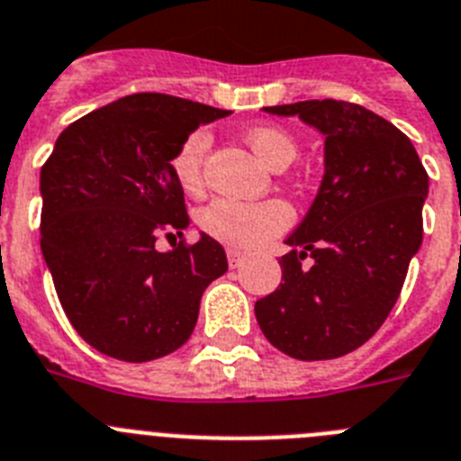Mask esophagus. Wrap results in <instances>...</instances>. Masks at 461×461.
Returning <instances> with one entry per match:
<instances>
[{"label": "esophagus", "instance_id": "esophagus-1", "mask_svg": "<svg viewBox=\"0 0 461 461\" xmlns=\"http://www.w3.org/2000/svg\"><path fill=\"white\" fill-rule=\"evenodd\" d=\"M227 259H230L231 269H239V267L243 264V259H246V255H243L241 250H234V248H230V250H227Z\"/></svg>", "mask_w": 461, "mask_h": 461}]
</instances>
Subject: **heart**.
Listing matches in <instances>:
<instances>
[{"label": "heart", "mask_w": 461, "mask_h": 461, "mask_svg": "<svg viewBox=\"0 0 461 461\" xmlns=\"http://www.w3.org/2000/svg\"><path fill=\"white\" fill-rule=\"evenodd\" d=\"M246 141L271 169H285L299 153L294 136L276 125L250 127L246 131ZM208 148H211V131L203 127L190 131L181 146L176 148L171 158V171L185 192L202 190ZM199 222H202V230L208 236H213L215 241L250 250L292 225V208L283 199H264V202L215 199L199 213Z\"/></svg>", "instance_id": "obj_1"}]
</instances>
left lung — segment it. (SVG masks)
Instances as JSON below:
<instances>
[{"label":"left lung","instance_id":"1","mask_svg":"<svg viewBox=\"0 0 461 461\" xmlns=\"http://www.w3.org/2000/svg\"><path fill=\"white\" fill-rule=\"evenodd\" d=\"M264 111L299 115L325 136V176L287 236L278 290L255 303L259 330L294 359L341 357L397 303L422 243L429 176L411 139L359 104L311 99ZM306 257L311 267H301Z\"/></svg>","mask_w":461,"mask_h":461}]
</instances>
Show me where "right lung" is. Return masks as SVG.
I'll return each mask as SVG.
<instances>
[{
	"label": "right lung",
	"mask_w": 461,
	"mask_h": 461,
	"mask_svg": "<svg viewBox=\"0 0 461 461\" xmlns=\"http://www.w3.org/2000/svg\"><path fill=\"white\" fill-rule=\"evenodd\" d=\"M230 115L139 92L71 122L41 167V253L64 313L95 350L150 362L178 350L202 294L227 271L215 239L174 243L190 225L171 158L190 131Z\"/></svg>",
	"instance_id": "obj_1"
}]
</instances>
